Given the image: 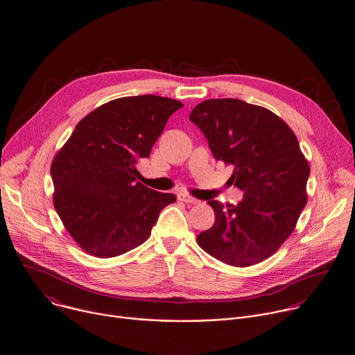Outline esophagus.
Listing matches in <instances>:
<instances>
[{"label": "esophagus", "mask_w": 355, "mask_h": 355, "mask_svg": "<svg viewBox=\"0 0 355 355\" xmlns=\"http://www.w3.org/2000/svg\"><path fill=\"white\" fill-rule=\"evenodd\" d=\"M178 200L182 201V202H187V204H198L200 202L197 198H194L193 196H190L188 193H180Z\"/></svg>", "instance_id": "34e87169"}]
</instances>
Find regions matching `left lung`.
Masks as SVG:
<instances>
[{
    "label": "left lung",
    "mask_w": 355,
    "mask_h": 355,
    "mask_svg": "<svg viewBox=\"0 0 355 355\" xmlns=\"http://www.w3.org/2000/svg\"><path fill=\"white\" fill-rule=\"evenodd\" d=\"M189 119L208 139L217 161L234 167L230 180L244 191L237 205L208 201L214 224L198 245L233 267L268 259L295 230L307 204L310 165L282 118L240 99H209Z\"/></svg>",
    "instance_id": "left-lung-1"
}]
</instances>
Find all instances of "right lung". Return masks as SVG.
<instances>
[{
  "instance_id": "1",
  "label": "right lung",
  "mask_w": 355,
  "mask_h": 355,
  "mask_svg": "<svg viewBox=\"0 0 355 355\" xmlns=\"http://www.w3.org/2000/svg\"><path fill=\"white\" fill-rule=\"evenodd\" d=\"M182 105L157 95L114 99L84 116L58 151L51 165L53 205L84 252L107 259L137 248L177 200L137 182L135 165Z\"/></svg>"
}]
</instances>
